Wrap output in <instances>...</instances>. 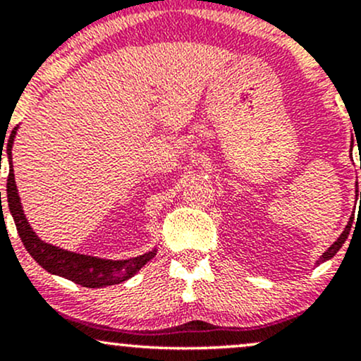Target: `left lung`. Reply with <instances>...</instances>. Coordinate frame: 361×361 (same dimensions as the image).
Wrapping results in <instances>:
<instances>
[{
  "instance_id": "obj_1",
  "label": "left lung",
  "mask_w": 361,
  "mask_h": 361,
  "mask_svg": "<svg viewBox=\"0 0 361 361\" xmlns=\"http://www.w3.org/2000/svg\"><path fill=\"white\" fill-rule=\"evenodd\" d=\"M356 185H358V183H356ZM356 192H358V190H356ZM360 197H361V193H360ZM351 224H353V217H351V219H350V222H348L346 229H345V231H343V234H341V235H339V238H338V241H336V243H334V244H333V246H331V247H329V250H327V251L324 252V255H322V256H321V259H319V261H317V264H319V263H324V261H326V259H331V258H333V256H334V255H336V252H338L339 250H341V246H343V244H345V241H346V238H348V234H350V231H351Z\"/></svg>"
}]
</instances>
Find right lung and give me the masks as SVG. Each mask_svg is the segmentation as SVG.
Instances as JSON below:
<instances>
[{"mask_svg": "<svg viewBox=\"0 0 361 361\" xmlns=\"http://www.w3.org/2000/svg\"><path fill=\"white\" fill-rule=\"evenodd\" d=\"M15 132L16 128L11 132L10 140H8V156H10V175H8L6 185L8 205H10V212L15 219V226L20 234V239H22L25 250L30 252L32 258L45 270L54 273V275L64 276V279H69L74 283L88 288H100L106 287V285L122 283V281L130 279L135 271H139L154 256V251L132 259L110 261L59 250V247L45 244L37 238L32 227L28 226L27 219H25L18 193H16L13 166H11V146H13Z\"/></svg>", "mask_w": 361, "mask_h": 361, "instance_id": "1", "label": "right lung"}]
</instances>
